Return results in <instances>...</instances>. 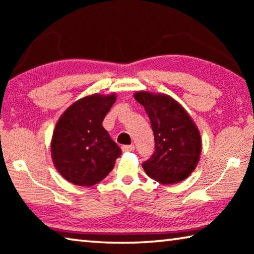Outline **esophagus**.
Instances as JSON below:
<instances>
[{
	"label": "esophagus",
	"mask_w": 254,
	"mask_h": 254,
	"mask_svg": "<svg viewBox=\"0 0 254 254\" xmlns=\"http://www.w3.org/2000/svg\"><path fill=\"white\" fill-rule=\"evenodd\" d=\"M134 150V145L133 144H128V145H123L122 147V151L123 152H130Z\"/></svg>",
	"instance_id": "obj_1"
}]
</instances>
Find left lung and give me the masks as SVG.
<instances>
[{"label":"left lung","mask_w":254,"mask_h":254,"mask_svg":"<svg viewBox=\"0 0 254 254\" xmlns=\"http://www.w3.org/2000/svg\"><path fill=\"white\" fill-rule=\"evenodd\" d=\"M134 98L149 115L156 151L142 167L162 185L177 184L195 170L201 152L199 130L186 110L166 94L136 92Z\"/></svg>","instance_id":"left-lung-1"}]
</instances>
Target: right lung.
Segmentation results:
<instances>
[{
	"label": "right lung",
	"instance_id": "add662e5",
	"mask_svg": "<svg viewBox=\"0 0 254 254\" xmlns=\"http://www.w3.org/2000/svg\"><path fill=\"white\" fill-rule=\"evenodd\" d=\"M117 101L110 95L85 96L59 118L51 139V158L58 173L77 186H93L114 168L121 149L102 123Z\"/></svg>",
	"mask_w": 254,
	"mask_h": 254
}]
</instances>
